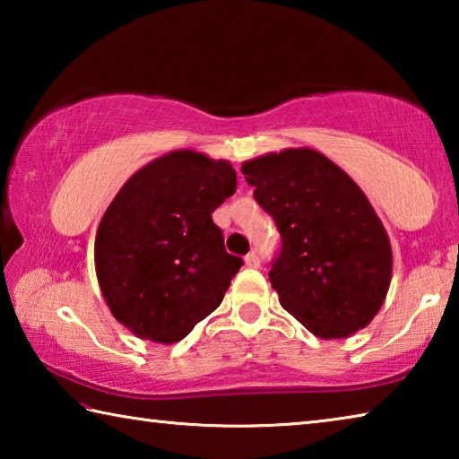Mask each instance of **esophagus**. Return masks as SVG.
<instances>
[{
    "label": "esophagus",
    "instance_id": "obj_1",
    "mask_svg": "<svg viewBox=\"0 0 459 459\" xmlns=\"http://www.w3.org/2000/svg\"><path fill=\"white\" fill-rule=\"evenodd\" d=\"M245 263H247V267H259L261 265V259H259V255L255 253V251H251L245 257Z\"/></svg>",
    "mask_w": 459,
    "mask_h": 459
}]
</instances>
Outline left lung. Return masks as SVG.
Instances as JSON below:
<instances>
[{"label":"left lung","mask_w":459,"mask_h":459,"mask_svg":"<svg viewBox=\"0 0 459 459\" xmlns=\"http://www.w3.org/2000/svg\"><path fill=\"white\" fill-rule=\"evenodd\" d=\"M243 176L281 235L269 281L283 309L320 338L368 325L391 285L393 253L352 178L309 147L245 161Z\"/></svg>","instance_id":"obj_1"}]
</instances>
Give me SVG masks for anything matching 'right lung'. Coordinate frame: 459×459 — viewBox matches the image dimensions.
Here are the masks:
<instances>
[{"instance_id":"obj_1","label":"right lung","mask_w":459,"mask_h":459,"mask_svg":"<svg viewBox=\"0 0 459 459\" xmlns=\"http://www.w3.org/2000/svg\"><path fill=\"white\" fill-rule=\"evenodd\" d=\"M237 190L229 161L182 150L129 178L95 238L100 291L135 336L161 344L212 314L243 259L227 253L212 212Z\"/></svg>"}]
</instances>
